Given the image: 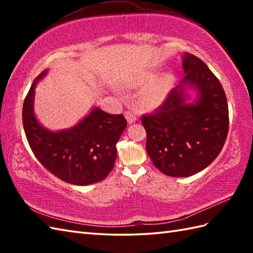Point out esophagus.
I'll return each instance as SVG.
<instances>
[{
	"label": "esophagus",
	"mask_w": 253,
	"mask_h": 253,
	"mask_svg": "<svg viewBox=\"0 0 253 253\" xmlns=\"http://www.w3.org/2000/svg\"><path fill=\"white\" fill-rule=\"evenodd\" d=\"M125 117H126L127 122L129 123V124L135 123V122H136V120H137V117H136V114H135V113H132V112H130V111H127V112H125Z\"/></svg>",
	"instance_id": "1"
}]
</instances>
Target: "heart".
Wrapping results in <instances>:
<instances>
[{
	"label": "heart",
	"instance_id": "obj_1",
	"mask_svg": "<svg viewBox=\"0 0 253 253\" xmlns=\"http://www.w3.org/2000/svg\"><path fill=\"white\" fill-rule=\"evenodd\" d=\"M152 78V73H144L131 83L132 85H138L151 80L147 85H144V88L139 94L140 104L144 107H148V109H152V107H157L162 104L174 83V77L171 74H165L153 80Z\"/></svg>",
	"mask_w": 253,
	"mask_h": 253
}]
</instances>
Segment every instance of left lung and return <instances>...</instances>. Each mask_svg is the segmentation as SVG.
<instances>
[{
	"label": "left lung",
	"mask_w": 253,
	"mask_h": 253,
	"mask_svg": "<svg viewBox=\"0 0 253 253\" xmlns=\"http://www.w3.org/2000/svg\"><path fill=\"white\" fill-rule=\"evenodd\" d=\"M186 76L152 114L141 117L146 149L155 168L170 177H188L217 158L226 141L228 104L219 80L200 58L185 53ZM196 87L198 99L185 103L183 85Z\"/></svg>",
	"instance_id": "8db88e82"
}]
</instances>
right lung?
I'll use <instances>...</instances> for the list:
<instances>
[{"label": "right lung", "instance_id": "1", "mask_svg": "<svg viewBox=\"0 0 253 253\" xmlns=\"http://www.w3.org/2000/svg\"><path fill=\"white\" fill-rule=\"evenodd\" d=\"M45 74L43 71L32 83L23 106V125L32 152L50 173L68 184L84 186L103 180L114 168L116 143L127 126L125 117L94 107L71 129H45L34 114L36 84Z\"/></svg>", "mask_w": 253, "mask_h": 253}]
</instances>
